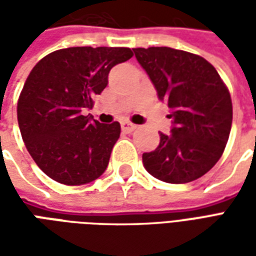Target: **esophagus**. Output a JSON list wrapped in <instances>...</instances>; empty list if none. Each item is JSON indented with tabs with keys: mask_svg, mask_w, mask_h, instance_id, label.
<instances>
[{
	"mask_svg": "<svg viewBox=\"0 0 256 256\" xmlns=\"http://www.w3.org/2000/svg\"><path fill=\"white\" fill-rule=\"evenodd\" d=\"M136 128H137V126H136V124H133V123H130V122L122 123V130L124 132V133H132V132H134Z\"/></svg>",
	"mask_w": 256,
	"mask_h": 256,
	"instance_id": "34e87169",
	"label": "esophagus"
}]
</instances>
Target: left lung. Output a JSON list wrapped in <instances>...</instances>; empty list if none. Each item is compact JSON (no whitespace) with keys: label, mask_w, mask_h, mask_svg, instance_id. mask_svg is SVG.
Wrapping results in <instances>:
<instances>
[{"label":"left lung","mask_w":256,"mask_h":256,"mask_svg":"<svg viewBox=\"0 0 256 256\" xmlns=\"http://www.w3.org/2000/svg\"><path fill=\"white\" fill-rule=\"evenodd\" d=\"M159 100L174 126L142 154L146 172L168 184H186L210 172L225 150L233 119L229 89L211 63L198 54L167 46L136 48Z\"/></svg>","instance_id":"1"}]
</instances>
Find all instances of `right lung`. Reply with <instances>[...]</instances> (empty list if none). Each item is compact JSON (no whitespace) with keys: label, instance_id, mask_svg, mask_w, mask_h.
<instances>
[{"label":"right lung","instance_id":"right-lung-1","mask_svg":"<svg viewBox=\"0 0 256 256\" xmlns=\"http://www.w3.org/2000/svg\"><path fill=\"white\" fill-rule=\"evenodd\" d=\"M132 58L130 48H67L31 70L18 100V122L26 148L48 177L84 185L106 172L120 124H104L82 111L106 89L111 68Z\"/></svg>","mask_w":256,"mask_h":256}]
</instances>
